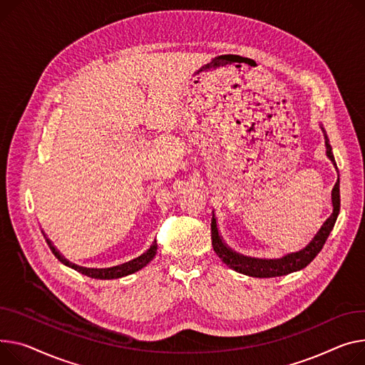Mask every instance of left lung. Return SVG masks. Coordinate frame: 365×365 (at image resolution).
Segmentation results:
<instances>
[{
	"label": "left lung",
	"instance_id": "8db88e82",
	"mask_svg": "<svg viewBox=\"0 0 365 365\" xmlns=\"http://www.w3.org/2000/svg\"><path fill=\"white\" fill-rule=\"evenodd\" d=\"M320 128L324 135L326 155L333 163L336 172H337V165H336V161L333 157L329 136H327L323 125H320ZM339 185H341V180H339V175H337V180L331 189V208H333L331 214L326 218V222L322 225L319 232L312 236V239L302 250H299L297 252L286 254L280 258H255V257H248V255H244L240 252H236L223 240L220 230H218V227H217V218L212 211L211 239H212V248H214L215 254L220 257L222 261L225 264H227L232 270H235L240 274L250 276V277H259V279L280 277V276H286V274L305 269V267L323 250L326 240L337 220L339 211H341V187H339Z\"/></svg>",
	"mask_w": 365,
	"mask_h": 365
}]
</instances>
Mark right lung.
<instances>
[{
  "label": "right lung",
  "instance_id": "obj_1",
  "mask_svg": "<svg viewBox=\"0 0 365 365\" xmlns=\"http://www.w3.org/2000/svg\"><path fill=\"white\" fill-rule=\"evenodd\" d=\"M41 232H42V235H43V237H45V240H46L48 247H50V250L53 251V254L57 257V259H58L60 262H63L64 265L70 267V269L76 270V272H79V273H82V274H85V276H88V277L100 279V280L120 279V277H125V276H129V274H133V273L142 270L145 265H147L148 262H151V261L154 259V257H155V254H157V248H158L157 240L154 239L151 247H150L147 251H145L143 254H140L139 257H136V258L128 261V262L118 264V265H114V267H107V269H88V267H82V265H78V264H73V262H70L68 259H66V258L60 254V251L54 247L53 242H51L50 239H48V236L45 235V232H43V230H41Z\"/></svg>",
  "mask_w": 365,
  "mask_h": 365
}]
</instances>
